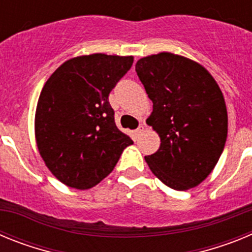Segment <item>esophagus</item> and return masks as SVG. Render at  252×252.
<instances>
[{"mask_svg": "<svg viewBox=\"0 0 252 252\" xmlns=\"http://www.w3.org/2000/svg\"><path fill=\"white\" fill-rule=\"evenodd\" d=\"M144 131H145V126H144V125H140L139 128L135 131V135H136V136H140V135H142V133H144Z\"/></svg>", "mask_w": 252, "mask_h": 252, "instance_id": "esophagus-1", "label": "esophagus"}]
</instances>
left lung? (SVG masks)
Here are the masks:
<instances>
[{"instance_id":"1","label":"left lung","mask_w":252,"mask_h":252,"mask_svg":"<svg viewBox=\"0 0 252 252\" xmlns=\"http://www.w3.org/2000/svg\"><path fill=\"white\" fill-rule=\"evenodd\" d=\"M136 73L153 101L146 120L160 148L145 157L169 188L188 190L215 169L227 139L224 97L211 73L194 60L162 51L137 60Z\"/></svg>"}]
</instances>
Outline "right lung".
Here are the masks:
<instances>
[{
	"mask_svg": "<svg viewBox=\"0 0 252 252\" xmlns=\"http://www.w3.org/2000/svg\"><path fill=\"white\" fill-rule=\"evenodd\" d=\"M133 57L95 53L64 62L44 84L35 139L58 180L86 190L110 174L133 142L117 128L108 95L127 73Z\"/></svg>",
	"mask_w": 252,
	"mask_h": 252,
	"instance_id": "obj_1",
	"label": "right lung"
}]
</instances>
